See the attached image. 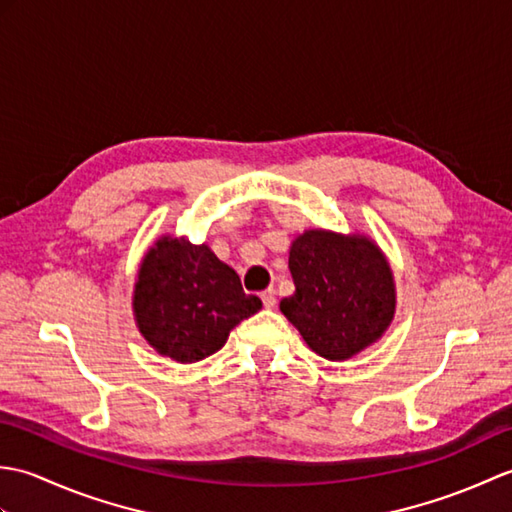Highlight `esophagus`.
<instances>
[{
    "mask_svg": "<svg viewBox=\"0 0 512 512\" xmlns=\"http://www.w3.org/2000/svg\"><path fill=\"white\" fill-rule=\"evenodd\" d=\"M262 303H264V308H268V310L277 306V295H275L273 288H268V290L262 292Z\"/></svg>",
    "mask_w": 512,
    "mask_h": 512,
    "instance_id": "34e87169",
    "label": "esophagus"
}]
</instances>
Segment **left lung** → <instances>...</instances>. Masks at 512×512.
Returning a JSON list of instances; mask_svg holds the SVG:
<instances>
[{
  "label": "left lung",
  "mask_w": 512,
  "mask_h": 512,
  "mask_svg": "<svg viewBox=\"0 0 512 512\" xmlns=\"http://www.w3.org/2000/svg\"><path fill=\"white\" fill-rule=\"evenodd\" d=\"M288 268L297 290L279 308L328 361L352 358L394 319V277L367 237L306 231L290 246Z\"/></svg>",
  "instance_id": "left-lung-1"
}]
</instances>
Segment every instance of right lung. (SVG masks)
<instances>
[{
    "label": "right lung",
    "mask_w": 512,
    "mask_h": 512,
    "mask_svg": "<svg viewBox=\"0 0 512 512\" xmlns=\"http://www.w3.org/2000/svg\"><path fill=\"white\" fill-rule=\"evenodd\" d=\"M262 308L209 246L162 237L145 255L134 290L138 330L178 363L222 350L235 325Z\"/></svg>",
    "instance_id": "obj_1"
}]
</instances>
